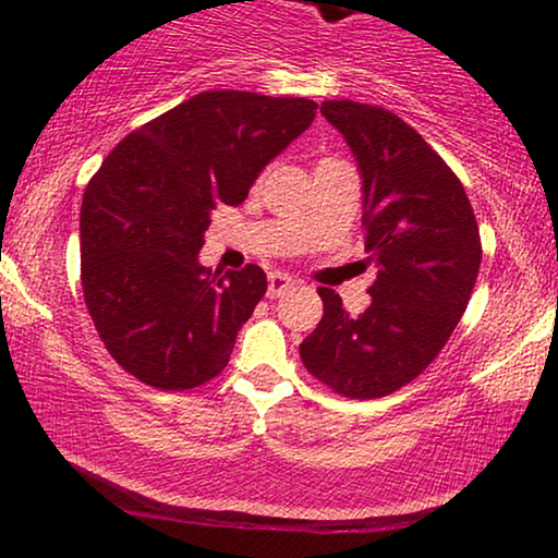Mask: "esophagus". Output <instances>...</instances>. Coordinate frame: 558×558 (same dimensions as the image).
I'll return each mask as SVG.
<instances>
[{"label":"esophagus","mask_w":558,"mask_h":558,"mask_svg":"<svg viewBox=\"0 0 558 558\" xmlns=\"http://www.w3.org/2000/svg\"><path fill=\"white\" fill-rule=\"evenodd\" d=\"M292 287H294V279L289 277V274L271 271V274H269V292H266V294H269L271 300H274V296H281V294H287L289 289H292Z\"/></svg>","instance_id":"34e87169"}]
</instances>
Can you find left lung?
Instances as JSON below:
<instances>
[{"label":"left lung","instance_id":"left-lung-1","mask_svg":"<svg viewBox=\"0 0 558 558\" xmlns=\"http://www.w3.org/2000/svg\"><path fill=\"white\" fill-rule=\"evenodd\" d=\"M363 180V228L378 277L350 315L319 287L325 315L300 345L304 368L348 399L399 391L447 345L477 281L480 228L462 182L416 129L388 109L325 101Z\"/></svg>","mask_w":558,"mask_h":558}]
</instances>
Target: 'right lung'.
Returning a JSON list of instances; mask_svg holds the SVG:
<instances>
[{
	"label": "right lung",
	"mask_w": 558,
	"mask_h": 558,
	"mask_svg": "<svg viewBox=\"0 0 558 558\" xmlns=\"http://www.w3.org/2000/svg\"><path fill=\"white\" fill-rule=\"evenodd\" d=\"M310 98L205 90L121 140L81 205V284L113 361L159 391L216 378L266 294L262 266L201 264L216 205H239L315 119Z\"/></svg>",
	"instance_id": "add662e5"
}]
</instances>
